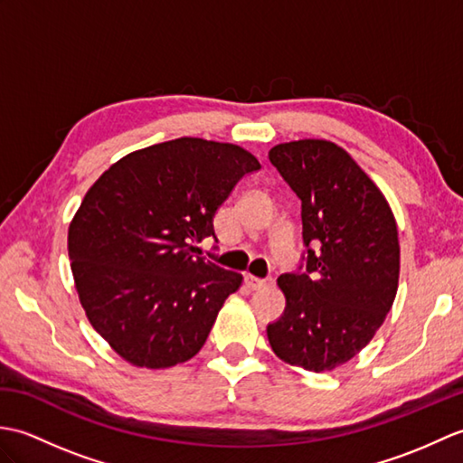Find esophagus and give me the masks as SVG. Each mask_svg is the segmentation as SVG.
<instances>
[{
	"label": "esophagus",
	"instance_id": "esophagus-1",
	"mask_svg": "<svg viewBox=\"0 0 463 463\" xmlns=\"http://www.w3.org/2000/svg\"><path fill=\"white\" fill-rule=\"evenodd\" d=\"M244 284H247V288H250V290H260V288H267V287H270L272 282H269V280H260V279H254L252 274H244Z\"/></svg>",
	"mask_w": 463,
	"mask_h": 463
}]
</instances>
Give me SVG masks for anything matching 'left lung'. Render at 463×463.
Here are the masks:
<instances>
[{
  "label": "left lung",
  "mask_w": 463,
  "mask_h": 463,
  "mask_svg": "<svg viewBox=\"0 0 463 463\" xmlns=\"http://www.w3.org/2000/svg\"><path fill=\"white\" fill-rule=\"evenodd\" d=\"M269 159L302 201L308 257L307 272L279 277L287 308L267 336L284 364L330 372L366 346L394 304L398 224L378 184L336 143H280Z\"/></svg>",
  "instance_id": "left-lung-1"
}]
</instances>
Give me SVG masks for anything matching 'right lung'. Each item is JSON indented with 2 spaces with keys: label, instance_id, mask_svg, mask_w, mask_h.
Wrapping results in <instances>:
<instances>
[{
  "label": "right lung",
  "instance_id": "add662e5",
  "mask_svg": "<svg viewBox=\"0 0 463 463\" xmlns=\"http://www.w3.org/2000/svg\"><path fill=\"white\" fill-rule=\"evenodd\" d=\"M257 156L232 143L181 137L125 155L69 224L80 302L101 338L137 368L191 360L242 274L193 257Z\"/></svg>",
  "mask_w": 463,
  "mask_h": 463
}]
</instances>
